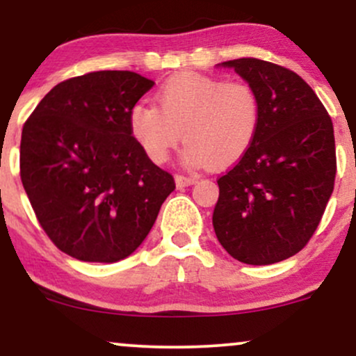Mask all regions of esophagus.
Wrapping results in <instances>:
<instances>
[{"mask_svg":"<svg viewBox=\"0 0 356 356\" xmlns=\"http://www.w3.org/2000/svg\"><path fill=\"white\" fill-rule=\"evenodd\" d=\"M195 182V177H186V175H175V186L179 187V189H182V187H187V186H192V184Z\"/></svg>","mask_w":356,"mask_h":356,"instance_id":"1","label":"esophagus"}]
</instances>
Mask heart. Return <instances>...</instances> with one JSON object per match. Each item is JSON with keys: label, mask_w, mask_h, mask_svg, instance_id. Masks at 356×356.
<instances>
[{"label": "heart", "mask_w": 356, "mask_h": 356, "mask_svg": "<svg viewBox=\"0 0 356 356\" xmlns=\"http://www.w3.org/2000/svg\"><path fill=\"white\" fill-rule=\"evenodd\" d=\"M159 108L137 104L129 112L132 137L155 164H162L184 137V161L227 169L254 144L263 120L256 88L248 81L184 72L157 90Z\"/></svg>", "instance_id": "1"}]
</instances>
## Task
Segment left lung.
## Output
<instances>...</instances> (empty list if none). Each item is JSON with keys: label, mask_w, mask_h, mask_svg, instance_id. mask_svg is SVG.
Wrapping results in <instances>:
<instances>
[{"label": "left lung", "mask_w": 356, "mask_h": 356, "mask_svg": "<svg viewBox=\"0 0 356 356\" xmlns=\"http://www.w3.org/2000/svg\"><path fill=\"white\" fill-rule=\"evenodd\" d=\"M256 88L263 120L249 152L222 177L212 226L234 259L266 266L306 246L332 197L333 124L295 72L257 58L222 61Z\"/></svg>", "instance_id": "left-lung-1"}]
</instances>
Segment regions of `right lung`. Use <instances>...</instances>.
<instances>
[{"instance_id":"obj_1","label":"right lung","mask_w":356,"mask_h":356,"mask_svg":"<svg viewBox=\"0 0 356 356\" xmlns=\"http://www.w3.org/2000/svg\"><path fill=\"white\" fill-rule=\"evenodd\" d=\"M152 87L134 72L75 76L53 87L23 127V187L48 238L75 259L132 254L175 189L129 129L130 108Z\"/></svg>"}]
</instances>
